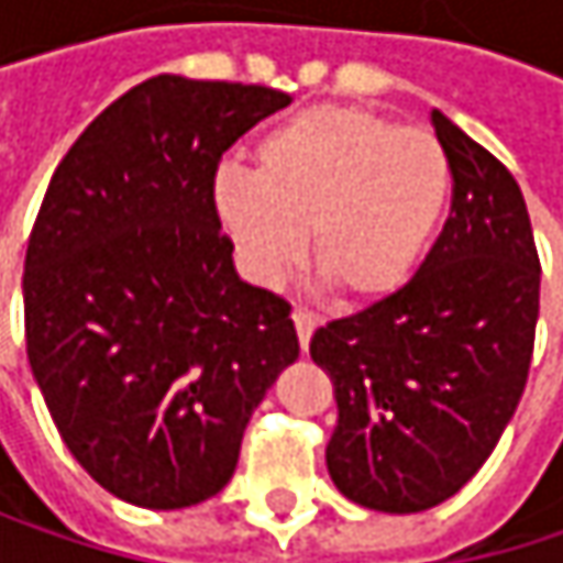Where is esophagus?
Wrapping results in <instances>:
<instances>
[{
  "label": "esophagus",
  "mask_w": 563,
  "mask_h": 563,
  "mask_svg": "<svg viewBox=\"0 0 563 563\" xmlns=\"http://www.w3.org/2000/svg\"><path fill=\"white\" fill-rule=\"evenodd\" d=\"M292 325H296L299 345H302V352H306V345H309V339H312V332H316V325H319V316L309 312V309H292Z\"/></svg>",
  "instance_id": "esophagus-1"
}]
</instances>
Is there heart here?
Instances as JSON below:
<instances>
[{"mask_svg": "<svg viewBox=\"0 0 563 563\" xmlns=\"http://www.w3.org/2000/svg\"><path fill=\"white\" fill-rule=\"evenodd\" d=\"M257 175L224 169L214 208L241 267L280 283L306 251L345 299H378L413 274L433 241L453 172L430 130L352 103L299 110L254 150Z\"/></svg>", "mask_w": 563, "mask_h": 563, "instance_id": "heart-1", "label": "heart"}]
</instances>
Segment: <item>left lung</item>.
<instances>
[{
  "mask_svg": "<svg viewBox=\"0 0 563 563\" xmlns=\"http://www.w3.org/2000/svg\"><path fill=\"white\" fill-rule=\"evenodd\" d=\"M453 172L450 218L391 296L332 319L309 342L339 420L325 466L375 511H423L456 496L511 420L534 352L541 261L511 172L433 110Z\"/></svg>",
  "mask_w": 563,
  "mask_h": 563,
  "instance_id": "8db88e82",
  "label": "left lung"
}]
</instances>
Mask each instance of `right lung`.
<instances>
[{
    "instance_id": "add662e5",
    "label": "right lung",
    "mask_w": 563,
    "mask_h": 563,
    "mask_svg": "<svg viewBox=\"0 0 563 563\" xmlns=\"http://www.w3.org/2000/svg\"><path fill=\"white\" fill-rule=\"evenodd\" d=\"M292 97L159 74L57 163L25 251V349L60 440L117 499L198 506L299 355L289 302L238 277L221 156Z\"/></svg>"
}]
</instances>
